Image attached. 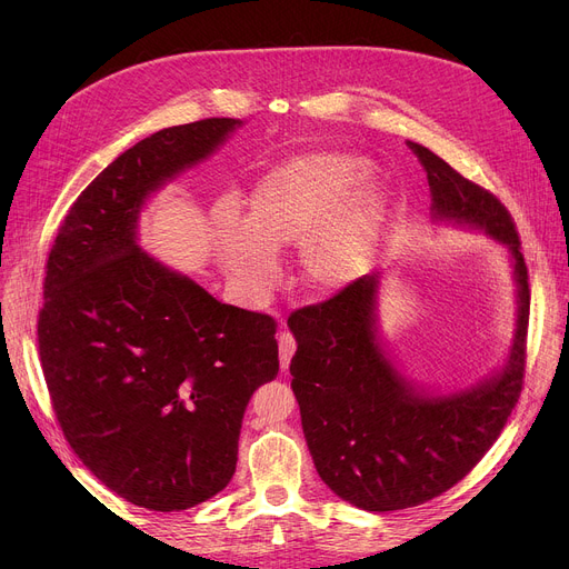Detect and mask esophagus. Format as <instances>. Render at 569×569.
Segmentation results:
<instances>
[{"label":"esophagus","instance_id":"obj_1","mask_svg":"<svg viewBox=\"0 0 569 569\" xmlns=\"http://www.w3.org/2000/svg\"><path fill=\"white\" fill-rule=\"evenodd\" d=\"M295 348H297V341L290 332H281L279 335V365L281 369L286 371L288 365H290V357L295 355Z\"/></svg>","mask_w":569,"mask_h":569}]
</instances>
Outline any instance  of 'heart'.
Masks as SVG:
<instances>
[{
  "instance_id": "heart-1",
  "label": "heart",
  "mask_w": 569,
  "mask_h": 569,
  "mask_svg": "<svg viewBox=\"0 0 569 569\" xmlns=\"http://www.w3.org/2000/svg\"><path fill=\"white\" fill-rule=\"evenodd\" d=\"M371 168L348 154L292 157L260 177L247 219L232 202L212 214V237L230 281L251 297L277 279V253L302 244L300 269L316 290H341L365 274L387 207L365 189Z\"/></svg>"
}]
</instances>
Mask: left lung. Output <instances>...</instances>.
I'll return each instance as SVG.
<instances>
[{"label": "left lung", "mask_w": 569, "mask_h": 569, "mask_svg": "<svg viewBox=\"0 0 569 569\" xmlns=\"http://www.w3.org/2000/svg\"><path fill=\"white\" fill-rule=\"evenodd\" d=\"M406 144L427 172L433 214L485 228L510 249L519 320L510 360L496 378L468 392L427 397L399 376L376 339L378 274L290 313L297 339L290 385L316 470L337 496L369 512L406 510L461 482L498 440L526 376L530 286L512 214L431 149Z\"/></svg>", "instance_id": "1"}]
</instances>
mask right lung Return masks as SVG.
Instances as JSON below:
<instances>
[{"instance_id":"add662e5","label":"right lung","mask_w":569,"mask_h":569,"mask_svg":"<svg viewBox=\"0 0 569 569\" xmlns=\"http://www.w3.org/2000/svg\"><path fill=\"white\" fill-rule=\"evenodd\" d=\"M237 124L136 142L71 204L46 264L37 335L57 422L110 491L154 512L228 487L247 403L279 373L272 316L221 305L136 242L147 196Z\"/></svg>"}]
</instances>
